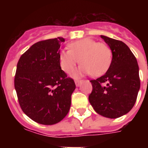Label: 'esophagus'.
<instances>
[{
    "instance_id": "esophagus-1",
    "label": "esophagus",
    "mask_w": 148,
    "mask_h": 148,
    "mask_svg": "<svg viewBox=\"0 0 148 148\" xmlns=\"http://www.w3.org/2000/svg\"><path fill=\"white\" fill-rule=\"evenodd\" d=\"M74 82H75V84H76L77 87H78V86L80 85V84H81V80H75V81H74Z\"/></svg>"
}]
</instances>
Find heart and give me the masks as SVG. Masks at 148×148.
I'll return each mask as SVG.
<instances>
[{
  "label": "heart",
  "mask_w": 148,
  "mask_h": 148,
  "mask_svg": "<svg viewBox=\"0 0 148 148\" xmlns=\"http://www.w3.org/2000/svg\"><path fill=\"white\" fill-rule=\"evenodd\" d=\"M68 48L61 50L58 54L60 68L67 74L71 73L80 61L82 64L76 75L90 74L95 77H100L108 71L112 63L110 47L92 38H83L70 43Z\"/></svg>",
  "instance_id": "heart-1"
}]
</instances>
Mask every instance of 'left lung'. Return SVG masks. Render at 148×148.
I'll list each match as a JSON object with an SVG mask.
<instances>
[{
    "mask_svg": "<svg viewBox=\"0 0 148 148\" xmlns=\"http://www.w3.org/2000/svg\"><path fill=\"white\" fill-rule=\"evenodd\" d=\"M101 37L112 51V63L105 74L90 81L93 89L88 99L97 114L117 118L128 113L135 103L140 86L139 67L124 42Z\"/></svg>",
    "mask_w": 148,
    "mask_h": 148,
    "instance_id": "left-lung-1",
    "label": "left lung"
}]
</instances>
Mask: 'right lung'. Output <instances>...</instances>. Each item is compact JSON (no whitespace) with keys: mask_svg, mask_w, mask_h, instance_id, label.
Here are the masks:
<instances>
[{"mask_svg":"<svg viewBox=\"0 0 148 148\" xmlns=\"http://www.w3.org/2000/svg\"><path fill=\"white\" fill-rule=\"evenodd\" d=\"M64 38L38 41L20 58L14 88L23 112L45 125L60 122L67 114L76 88L59 64V49Z\"/></svg>","mask_w":148,"mask_h":148,"instance_id":"obj_1","label":"right lung"}]
</instances>
